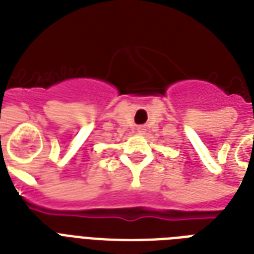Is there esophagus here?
Masks as SVG:
<instances>
[{
  "instance_id": "1",
  "label": "esophagus",
  "mask_w": 254,
  "mask_h": 254,
  "mask_svg": "<svg viewBox=\"0 0 254 254\" xmlns=\"http://www.w3.org/2000/svg\"><path fill=\"white\" fill-rule=\"evenodd\" d=\"M143 130H145L143 127H138V131H139V133H143Z\"/></svg>"
}]
</instances>
